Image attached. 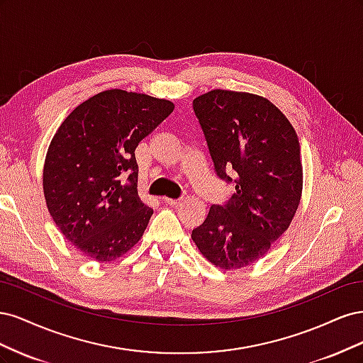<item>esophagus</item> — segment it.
Here are the masks:
<instances>
[{"label":"esophagus","mask_w":363,"mask_h":363,"mask_svg":"<svg viewBox=\"0 0 363 363\" xmlns=\"http://www.w3.org/2000/svg\"><path fill=\"white\" fill-rule=\"evenodd\" d=\"M163 203H167L169 206H179L180 204V200H174V199H168V196H163L162 199Z\"/></svg>","instance_id":"obj_1"}]
</instances>
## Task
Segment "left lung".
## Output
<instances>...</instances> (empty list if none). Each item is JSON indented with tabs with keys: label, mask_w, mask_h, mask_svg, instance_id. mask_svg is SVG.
Returning <instances> with one entry per match:
<instances>
[{
	"label": "left lung",
	"mask_w": 363,
	"mask_h": 363,
	"mask_svg": "<svg viewBox=\"0 0 363 363\" xmlns=\"http://www.w3.org/2000/svg\"><path fill=\"white\" fill-rule=\"evenodd\" d=\"M192 107L216 177L236 183L232 199L212 204L192 239L213 265L244 268L267 255L298 208V138L288 118L257 95L215 89Z\"/></svg>",
	"instance_id": "left-lung-1"
}]
</instances>
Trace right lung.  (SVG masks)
Here are the masks:
<instances>
[{"label": "right lung", "mask_w": 363, "mask_h": 363, "mask_svg": "<svg viewBox=\"0 0 363 363\" xmlns=\"http://www.w3.org/2000/svg\"><path fill=\"white\" fill-rule=\"evenodd\" d=\"M172 111L168 100L111 89L77 106L54 135L43 194L54 223L84 256L115 260L144 235L152 208L139 200L135 150Z\"/></svg>", "instance_id": "right-lung-1"}]
</instances>
